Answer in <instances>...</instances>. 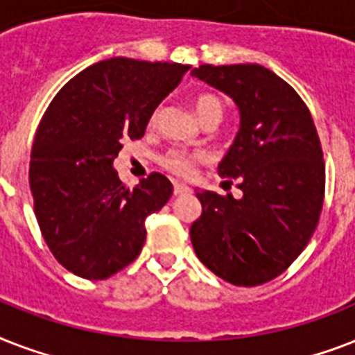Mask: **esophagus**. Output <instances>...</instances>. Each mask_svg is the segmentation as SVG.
<instances>
[{
	"instance_id": "obj_1",
	"label": "esophagus",
	"mask_w": 355,
	"mask_h": 355,
	"mask_svg": "<svg viewBox=\"0 0 355 355\" xmlns=\"http://www.w3.org/2000/svg\"><path fill=\"white\" fill-rule=\"evenodd\" d=\"M173 193H175V195H188V193H191V188H189V186H186V184L175 182V186H173Z\"/></svg>"
}]
</instances>
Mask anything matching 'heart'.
<instances>
[{
    "mask_svg": "<svg viewBox=\"0 0 355 355\" xmlns=\"http://www.w3.org/2000/svg\"><path fill=\"white\" fill-rule=\"evenodd\" d=\"M195 112L200 118V121H205L208 118H221L223 116V101L214 94H199L195 97ZM158 119V110L153 112L150 116V123H155ZM200 160L199 153H188L182 149H171L169 153L164 155L162 158V166L166 167L167 171H171L173 175L178 177H191L195 171V164Z\"/></svg>",
    "mask_w": 355,
    "mask_h": 355,
    "instance_id": "1",
    "label": "heart"
}]
</instances>
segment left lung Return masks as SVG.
Masks as SVG:
<instances>
[{
    "mask_svg": "<svg viewBox=\"0 0 355 355\" xmlns=\"http://www.w3.org/2000/svg\"><path fill=\"white\" fill-rule=\"evenodd\" d=\"M232 97L239 130L217 173L239 178L241 199L197 191L202 214L189 228L195 254L234 286L280 276L313 236L324 200V160L306 103L259 64L191 71Z\"/></svg>",
    "mask_w": 355,
    "mask_h": 355,
    "instance_id": "8db88e82",
    "label": "left lung"
}]
</instances>
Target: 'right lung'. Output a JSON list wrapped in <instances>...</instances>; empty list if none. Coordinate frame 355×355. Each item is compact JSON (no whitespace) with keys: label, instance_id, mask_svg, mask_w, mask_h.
I'll list each match as a JSON object with an SVG mask.
<instances>
[{"label":"right lung","instance_id":"add662e5","mask_svg":"<svg viewBox=\"0 0 355 355\" xmlns=\"http://www.w3.org/2000/svg\"><path fill=\"white\" fill-rule=\"evenodd\" d=\"M191 66L114 57L75 75L47 107L31 150L29 186L47 247L62 267L105 280L138 258L145 219L173 184L160 173L128 189L112 164Z\"/></svg>","mask_w":355,"mask_h":355}]
</instances>
